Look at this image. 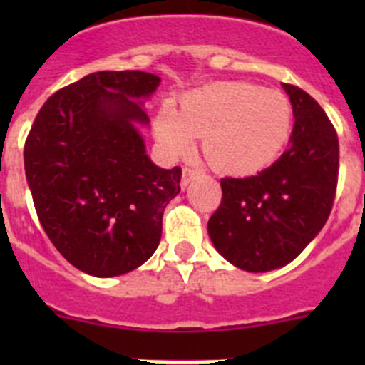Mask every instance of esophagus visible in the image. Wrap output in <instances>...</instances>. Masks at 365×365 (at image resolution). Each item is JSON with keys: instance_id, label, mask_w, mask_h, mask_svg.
<instances>
[{"instance_id": "1", "label": "esophagus", "mask_w": 365, "mask_h": 365, "mask_svg": "<svg viewBox=\"0 0 365 365\" xmlns=\"http://www.w3.org/2000/svg\"><path fill=\"white\" fill-rule=\"evenodd\" d=\"M199 173L201 172H199V170H195V168H190V166L182 168V180H180V182H182V188H185V186H188L190 180L195 179Z\"/></svg>"}]
</instances>
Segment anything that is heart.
Masks as SVG:
<instances>
[{
    "mask_svg": "<svg viewBox=\"0 0 365 365\" xmlns=\"http://www.w3.org/2000/svg\"><path fill=\"white\" fill-rule=\"evenodd\" d=\"M292 128V106L283 93L247 82L206 86L180 100L179 113L164 108L155 137L164 150L182 155L202 137V151L215 170L252 175L282 153Z\"/></svg>",
    "mask_w": 365,
    "mask_h": 365,
    "instance_id": "1",
    "label": "heart"
}]
</instances>
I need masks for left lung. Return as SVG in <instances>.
<instances>
[{
    "mask_svg": "<svg viewBox=\"0 0 365 365\" xmlns=\"http://www.w3.org/2000/svg\"><path fill=\"white\" fill-rule=\"evenodd\" d=\"M294 128L289 150L252 177L221 179L222 199L208 234L227 261L247 272L291 263L324 228L338 185V135L320 104L283 83Z\"/></svg>",
    "mask_w": 365,
    "mask_h": 365,
    "instance_id": "1",
    "label": "left lung"
}]
</instances>
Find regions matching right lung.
<instances>
[{"label":"right lung","mask_w":365,"mask_h":365,"mask_svg":"<svg viewBox=\"0 0 365 365\" xmlns=\"http://www.w3.org/2000/svg\"><path fill=\"white\" fill-rule=\"evenodd\" d=\"M160 78L98 71L54 93L25 140V175L38 219L56 250L86 274L111 278L151 257L164 208L180 192V168L146 155L140 98Z\"/></svg>","instance_id":"right-lung-1"}]
</instances>
